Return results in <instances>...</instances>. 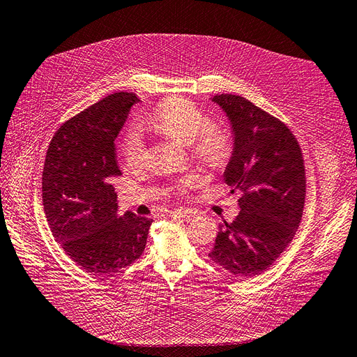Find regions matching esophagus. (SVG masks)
<instances>
[{
	"mask_svg": "<svg viewBox=\"0 0 357 357\" xmlns=\"http://www.w3.org/2000/svg\"><path fill=\"white\" fill-rule=\"evenodd\" d=\"M175 214L182 217V219H185V220H191V219H195V217L199 215L198 211L191 210V208H179L178 211H175Z\"/></svg>",
	"mask_w": 357,
	"mask_h": 357,
	"instance_id": "obj_1",
	"label": "esophagus"
}]
</instances>
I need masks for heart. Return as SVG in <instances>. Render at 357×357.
<instances>
[{"label": "heart", "instance_id": "b5f03b06", "mask_svg": "<svg viewBox=\"0 0 357 357\" xmlns=\"http://www.w3.org/2000/svg\"><path fill=\"white\" fill-rule=\"evenodd\" d=\"M147 127L174 140L190 144L194 158L207 166H222L230 156L231 137L222 123L211 122L199 107L183 98H167L147 116ZM119 151L127 166L135 167L143 162L144 143L131 128L123 134ZM198 183L197 176H187L178 182L176 188L187 192Z\"/></svg>", "mask_w": 357, "mask_h": 357}]
</instances>
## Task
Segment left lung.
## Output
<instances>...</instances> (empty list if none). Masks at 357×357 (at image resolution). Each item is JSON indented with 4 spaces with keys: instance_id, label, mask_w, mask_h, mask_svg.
Instances as JSON below:
<instances>
[{
    "instance_id": "left-lung-1",
    "label": "left lung",
    "mask_w": 357,
    "mask_h": 357,
    "mask_svg": "<svg viewBox=\"0 0 357 357\" xmlns=\"http://www.w3.org/2000/svg\"><path fill=\"white\" fill-rule=\"evenodd\" d=\"M213 100L227 114L235 149L225 182L241 191V213L219 225L208 254L236 277L258 275L274 264L302 220L306 194L305 162L298 138L283 121L238 95Z\"/></svg>"
}]
</instances>
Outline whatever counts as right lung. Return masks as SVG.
I'll return each instance as SVG.
<instances>
[{"label": "right lung", "instance_id": "add662e5", "mask_svg": "<svg viewBox=\"0 0 357 357\" xmlns=\"http://www.w3.org/2000/svg\"><path fill=\"white\" fill-rule=\"evenodd\" d=\"M135 93H114L66 121L50 143L42 172V201L55 241L95 275H111L142 257L151 220L116 214L111 178L121 170L115 138Z\"/></svg>", "mask_w": 357, "mask_h": 357}]
</instances>
